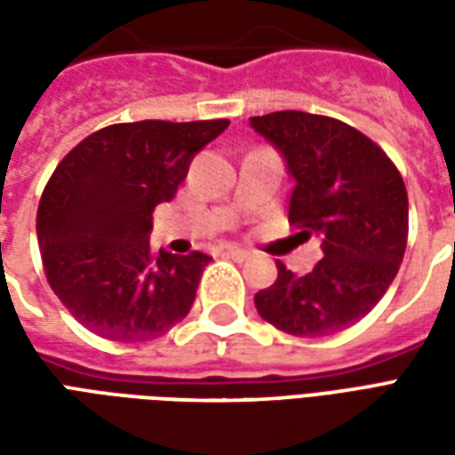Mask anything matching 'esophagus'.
I'll use <instances>...</instances> for the list:
<instances>
[{"mask_svg": "<svg viewBox=\"0 0 455 455\" xmlns=\"http://www.w3.org/2000/svg\"><path fill=\"white\" fill-rule=\"evenodd\" d=\"M224 256L231 258V260H246L251 253H248L246 248H238V246H227L224 248Z\"/></svg>", "mask_w": 455, "mask_h": 455, "instance_id": "obj_1", "label": "esophagus"}]
</instances>
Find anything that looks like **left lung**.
<instances>
[{
  "label": "left lung",
  "mask_w": 455,
  "mask_h": 455,
  "mask_svg": "<svg viewBox=\"0 0 455 455\" xmlns=\"http://www.w3.org/2000/svg\"><path fill=\"white\" fill-rule=\"evenodd\" d=\"M251 126L275 143L295 178L290 224L319 234L324 251L302 277L277 260V280L256 295L258 315L292 336L343 331L400 270L410 234L404 180L378 143L331 116L273 112Z\"/></svg>",
  "instance_id": "8db88e82"
}]
</instances>
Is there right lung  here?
Segmentation results:
<instances>
[{
	"instance_id": "1",
	"label": "right lung",
	"mask_w": 455,
	"mask_h": 455,
	"mask_svg": "<svg viewBox=\"0 0 455 455\" xmlns=\"http://www.w3.org/2000/svg\"><path fill=\"white\" fill-rule=\"evenodd\" d=\"M228 119L133 121L94 131L45 185L36 234L48 285L109 341H148L188 316L212 258L153 253V209L178 195L195 153Z\"/></svg>"
}]
</instances>
